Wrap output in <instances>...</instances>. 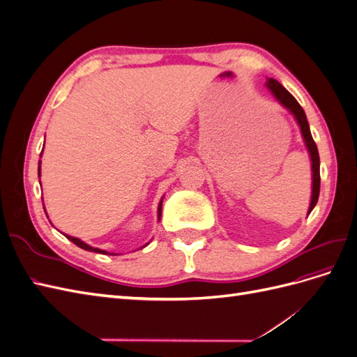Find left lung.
Instances as JSON below:
<instances>
[{
    "mask_svg": "<svg viewBox=\"0 0 357 357\" xmlns=\"http://www.w3.org/2000/svg\"><path fill=\"white\" fill-rule=\"evenodd\" d=\"M266 88L273 92V95L275 96L280 104L286 107V109L295 116L296 122L301 128L302 137H304L305 146L308 149V153L311 158V171H312V192H311V202H310V208H308V214H310L312 211V208L316 207L317 199H319V193H320V158H319L317 146L310 132V125L307 121L305 112L299 105V102L295 100V96L291 95L287 89H284L283 86L274 79L266 80Z\"/></svg>",
    "mask_w": 357,
    "mask_h": 357,
    "instance_id": "1",
    "label": "left lung"
}]
</instances>
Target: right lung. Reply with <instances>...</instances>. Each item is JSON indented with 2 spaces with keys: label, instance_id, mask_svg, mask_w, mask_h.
<instances>
[{
  "label": "right lung",
  "instance_id": "1",
  "mask_svg": "<svg viewBox=\"0 0 357 357\" xmlns=\"http://www.w3.org/2000/svg\"><path fill=\"white\" fill-rule=\"evenodd\" d=\"M38 177H40V165H38ZM160 214H162V199H160V202H159V207H158V220L160 219ZM67 238L70 240V241H73L75 245H79L80 248H83V250H88V252H95V253H102V255H107V252H104V250H100V248H95V247H91V245H88L86 243H83L82 240H79V238H75V236H70V235H66Z\"/></svg>",
  "mask_w": 357,
  "mask_h": 357
}]
</instances>
